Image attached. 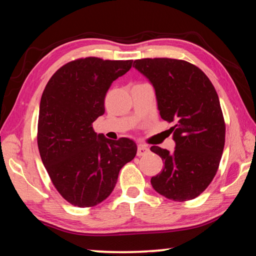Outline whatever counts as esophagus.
<instances>
[{
  "mask_svg": "<svg viewBox=\"0 0 256 256\" xmlns=\"http://www.w3.org/2000/svg\"><path fill=\"white\" fill-rule=\"evenodd\" d=\"M149 152V148L144 144H138V152L136 154L138 156V157H141V156H144Z\"/></svg>",
  "mask_w": 256,
  "mask_h": 256,
  "instance_id": "1",
  "label": "esophagus"
}]
</instances>
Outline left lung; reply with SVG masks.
I'll return each instance as SVG.
<instances>
[{"label":"left lung","mask_w":256,"mask_h":256,"mask_svg":"<svg viewBox=\"0 0 256 256\" xmlns=\"http://www.w3.org/2000/svg\"><path fill=\"white\" fill-rule=\"evenodd\" d=\"M133 66L152 84L162 118L174 124V152L150 148L164 162L151 185L170 200H193L214 180L224 146L226 124L214 86L201 68L183 60L141 58Z\"/></svg>","instance_id":"1"}]
</instances>
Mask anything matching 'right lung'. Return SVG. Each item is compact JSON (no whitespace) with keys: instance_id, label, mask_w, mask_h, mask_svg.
<instances>
[{"instance_id":"right-lung-1","label":"right lung","mask_w":256,"mask_h":256,"mask_svg":"<svg viewBox=\"0 0 256 256\" xmlns=\"http://www.w3.org/2000/svg\"><path fill=\"white\" fill-rule=\"evenodd\" d=\"M132 62L76 58L60 66L42 92L38 149L54 188L72 206L90 208L106 200L120 168L136 157L132 140H110L92 128L105 112L112 81L125 74Z\"/></svg>"}]
</instances>
